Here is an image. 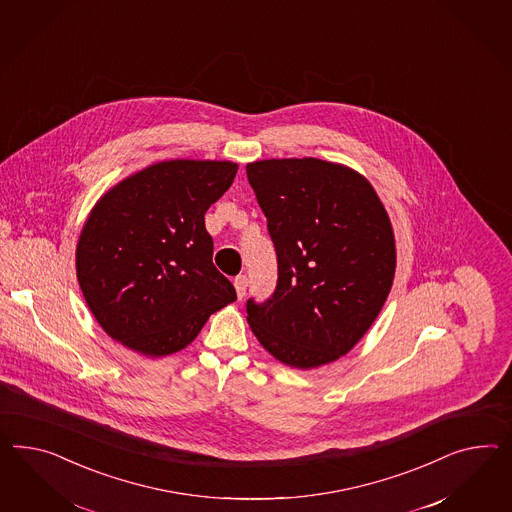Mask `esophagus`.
<instances>
[{
  "instance_id": "obj_1",
  "label": "esophagus",
  "mask_w": 512,
  "mask_h": 512,
  "mask_svg": "<svg viewBox=\"0 0 512 512\" xmlns=\"http://www.w3.org/2000/svg\"><path fill=\"white\" fill-rule=\"evenodd\" d=\"M248 283V277L246 276L235 277L236 296H238V300H242V298L246 296V291H248Z\"/></svg>"
}]
</instances>
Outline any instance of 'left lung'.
Returning <instances> with one entry per match:
<instances>
[{
	"instance_id": "obj_1",
	"label": "left lung",
	"mask_w": 512,
	"mask_h": 512,
	"mask_svg": "<svg viewBox=\"0 0 512 512\" xmlns=\"http://www.w3.org/2000/svg\"><path fill=\"white\" fill-rule=\"evenodd\" d=\"M277 255V285L246 304L251 332L285 365L315 369L360 341L395 276V236L369 180L317 158L246 166Z\"/></svg>"
}]
</instances>
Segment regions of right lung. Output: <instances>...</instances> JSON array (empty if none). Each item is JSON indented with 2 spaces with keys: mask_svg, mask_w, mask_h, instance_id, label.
Wrapping results in <instances>:
<instances>
[{
  "mask_svg": "<svg viewBox=\"0 0 512 512\" xmlns=\"http://www.w3.org/2000/svg\"><path fill=\"white\" fill-rule=\"evenodd\" d=\"M236 171L233 162L167 160L100 197L78 240L76 276L111 339L143 356H167L235 302L233 283L212 263L205 212Z\"/></svg>",
  "mask_w": 512,
  "mask_h": 512,
  "instance_id": "right-lung-1",
  "label": "right lung"
}]
</instances>
